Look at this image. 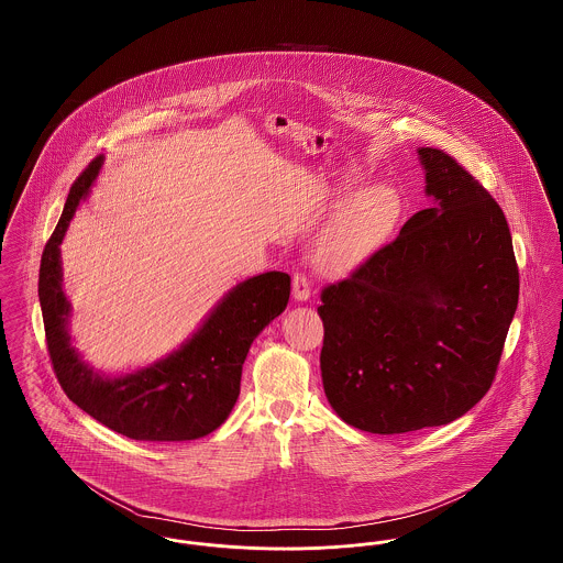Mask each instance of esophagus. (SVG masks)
Wrapping results in <instances>:
<instances>
[{
	"label": "esophagus",
	"mask_w": 563,
	"mask_h": 563,
	"mask_svg": "<svg viewBox=\"0 0 563 563\" xmlns=\"http://www.w3.org/2000/svg\"><path fill=\"white\" fill-rule=\"evenodd\" d=\"M294 297L297 301H308L310 299V283L303 274H294Z\"/></svg>",
	"instance_id": "1"
}]
</instances>
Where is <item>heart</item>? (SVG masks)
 I'll return each instance as SVG.
<instances>
[{"mask_svg": "<svg viewBox=\"0 0 563 563\" xmlns=\"http://www.w3.org/2000/svg\"><path fill=\"white\" fill-rule=\"evenodd\" d=\"M367 175L346 168L327 184L331 200H344L329 219L314 246V264L340 274L369 257L393 234L402 214V196L388 181L367 186Z\"/></svg>", "mask_w": 563, "mask_h": 563, "instance_id": "1", "label": "heart"}]
</instances>
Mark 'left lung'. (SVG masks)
Instances as JSON below:
<instances>
[{"mask_svg": "<svg viewBox=\"0 0 563 563\" xmlns=\"http://www.w3.org/2000/svg\"><path fill=\"white\" fill-rule=\"evenodd\" d=\"M429 209L322 289V388L354 429L450 424L489 390L519 299L509 223L482 184L420 147Z\"/></svg>", "mask_w": 563, "mask_h": 563, "instance_id": "left-lung-1", "label": "left lung"}]
</instances>
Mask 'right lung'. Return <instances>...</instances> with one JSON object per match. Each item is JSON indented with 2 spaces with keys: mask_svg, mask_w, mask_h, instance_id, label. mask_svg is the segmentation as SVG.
I'll return each instance as SVG.
<instances>
[{
  "mask_svg": "<svg viewBox=\"0 0 563 563\" xmlns=\"http://www.w3.org/2000/svg\"><path fill=\"white\" fill-rule=\"evenodd\" d=\"M97 156L69 189L40 264V306L54 374L88 416L134 441H191L219 429L241 395L242 363L253 340L289 301L291 276L264 272L223 295L188 340L156 363L129 374L95 372L71 344V303L63 291L60 242L95 186Z\"/></svg>",
  "mask_w": 563,
  "mask_h": 563,
  "instance_id": "obj_1",
  "label": "right lung"
}]
</instances>
